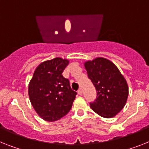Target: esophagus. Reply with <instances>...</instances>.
I'll return each instance as SVG.
<instances>
[{
  "mask_svg": "<svg viewBox=\"0 0 149 149\" xmlns=\"http://www.w3.org/2000/svg\"><path fill=\"white\" fill-rule=\"evenodd\" d=\"M78 94L79 95H82V89H81V88H80V89L78 90Z\"/></svg>",
  "mask_w": 149,
  "mask_h": 149,
  "instance_id": "34e87169",
  "label": "esophagus"
}]
</instances>
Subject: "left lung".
I'll return each instance as SVG.
<instances>
[{
    "label": "left lung",
    "mask_w": 149,
    "mask_h": 149,
    "mask_svg": "<svg viewBox=\"0 0 149 149\" xmlns=\"http://www.w3.org/2000/svg\"><path fill=\"white\" fill-rule=\"evenodd\" d=\"M85 67L97 92L90 107L96 113L111 118L119 113L128 98L127 82L115 64L109 60L98 57L85 63Z\"/></svg>",
    "instance_id": "obj_1"
}]
</instances>
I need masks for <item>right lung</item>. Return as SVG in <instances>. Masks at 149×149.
Returning <instances> with one entry per match:
<instances>
[{"label":"right lung","mask_w":149,"mask_h":149,"mask_svg":"<svg viewBox=\"0 0 149 149\" xmlns=\"http://www.w3.org/2000/svg\"><path fill=\"white\" fill-rule=\"evenodd\" d=\"M69 61L56 57L46 61L36 69L29 85L32 105L42 119L58 120L70 111L77 92L71 88L68 79L63 77Z\"/></svg>","instance_id":"obj_1"}]
</instances>
